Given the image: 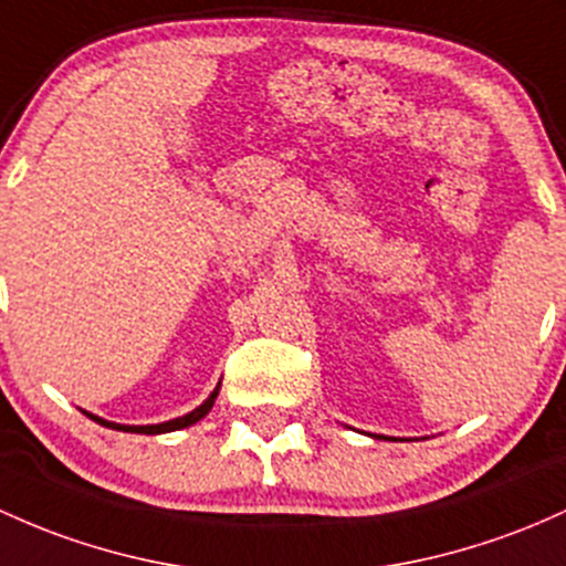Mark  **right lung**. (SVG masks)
<instances>
[{
	"label": "right lung",
	"instance_id": "right-lung-1",
	"mask_svg": "<svg viewBox=\"0 0 566 566\" xmlns=\"http://www.w3.org/2000/svg\"><path fill=\"white\" fill-rule=\"evenodd\" d=\"M217 395H220V384H217L214 392L209 395L207 400L201 402V406L192 408L190 413L177 416V419H169V421H160V424H115V421L102 419V416H96V413H88V411H83V413H88L93 421H98V424L109 427V430H123V432H136V434H164V432H174V430H185V427H190V424H196V421H201L203 416L212 411Z\"/></svg>",
	"mask_w": 566,
	"mask_h": 566
}]
</instances>
